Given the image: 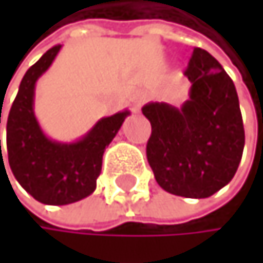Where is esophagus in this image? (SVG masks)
<instances>
[{"label":"esophagus","mask_w":263,"mask_h":263,"mask_svg":"<svg viewBox=\"0 0 263 263\" xmlns=\"http://www.w3.org/2000/svg\"><path fill=\"white\" fill-rule=\"evenodd\" d=\"M142 104H143V98L140 95H134L133 98L129 99V102H127V105L130 107V110H133V112H139Z\"/></svg>","instance_id":"34e87169"}]
</instances>
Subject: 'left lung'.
Wrapping results in <instances>:
<instances>
[{"mask_svg": "<svg viewBox=\"0 0 263 263\" xmlns=\"http://www.w3.org/2000/svg\"><path fill=\"white\" fill-rule=\"evenodd\" d=\"M186 77L189 98L180 105L148 102L146 158L158 184L170 194L205 199L234 178L245 148L235 85L219 61L196 47Z\"/></svg>", "mask_w": 263, "mask_h": 263, "instance_id": "obj_1", "label": "left lung"}]
</instances>
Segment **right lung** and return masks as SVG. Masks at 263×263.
<instances>
[{"instance_id": "1", "label": "right lung", "mask_w": 263, "mask_h": 263, "mask_svg": "<svg viewBox=\"0 0 263 263\" xmlns=\"http://www.w3.org/2000/svg\"><path fill=\"white\" fill-rule=\"evenodd\" d=\"M60 48L61 45H55L47 50L26 70L6 126L7 159L12 174L28 194L45 205L74 203L95 193L104 151L130 114L123 110L101 118L82 139L70 143L47 137L34 115V89ZM0 165L4 167L3 153Z\"/></svg>"}]
</instances>
